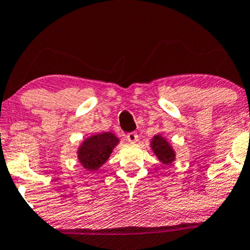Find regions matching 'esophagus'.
Masks as SVG:
<instances>
[{
    "label": "esophagus",
    "instance_id": "1",
    "mask_svg": "<svg viewBox=\"0 0 250 250\" xmlns=\"http://www.w3.org/2000/svg\"><path fill=\"white\" fill-rule=\"evenodd\" d=\"M127 140L129 141L130 144H135L136 141H138V134L134 133V132L128 133L127 134Z\"/></svg>",
    "mask_w": 250,
    "mask_h": 250
}]
</instances>
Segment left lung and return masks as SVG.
Here are the masks:
<instances>
[{"label":"left lung","mask_w":250,"mask_h":250,"mask_svg":"<svg viewBox=\"0 0 250 250\" xmlns=\"http://www.w3.org/2000/svg\"><path fill=\"white\" fill-rule=\"evenodd\" d=\"M151 147L153 153L156 154L163 164H171L176 159V153L173 151L172 146L170 145L169 141L162 135H154L151 140Z\"/></svg>","instance_id":"1"}]
</instances>
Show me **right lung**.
<instances>
[{
	"instance_id": "right-lung-1",
	"label": "right lung",
	"mask_w": 250,
	"mask_h": 250,
	"mask_svg": "<svg viewBox=\"0 0 250 250\" xmlns=\"http://www.w3.org/2000/svg\"><path fill=\"white\" fill-rule=\"evenodd\" d=\"M118 143V138L111 132L88 136L79 146L78 160L87 171H96L109 159Z\"/></svg>"
}]
</instances>
